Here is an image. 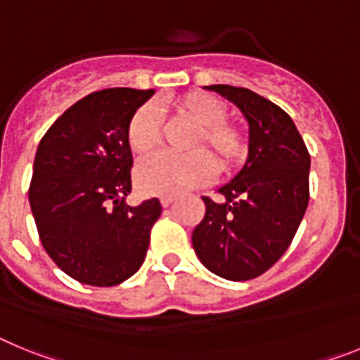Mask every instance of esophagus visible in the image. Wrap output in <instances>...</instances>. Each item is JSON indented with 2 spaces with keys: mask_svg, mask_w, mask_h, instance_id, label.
Instances as JSON below:
<instances>
[{
  "mask_svg": "<svg viewBox=\"0 0 360 360\" xmlns=\"http://www.w3.org/2000/svg\"><path fill=\"white\" fill-rule=\"evenodd\" d=\"M174 202H176L174 196H164V198H160V203L164 205V207H169V205H173Z\"/></svg>",
  "mask_w": 360,
  "mask_h": 360,
  "instance_id": "1",
  "label": "esophagus"
}]
</instances>
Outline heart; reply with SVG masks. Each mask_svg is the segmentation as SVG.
I'll list each match as a JSON object with an SVG mask.
<instances>
[{"label":"heart","instance_id":"1","mask_svg":"<svg viewBox=\"0 0 360 360\" xmlns=\"http://www.w3.org/2000/svg\"><path fill=\"white\" fill-rule=\"evenodd\" d=\"M174 111L195 124L189 155L157 153L139 164L135 180L144 195L178 196L209 184L219 171L231 173L249 157L250 139L245 126L227 120L229 106L205 91H187L174 98ZM164 120L155 104H144L133 113L128 124V144L139 155L158 148ZM210 149V153L205 151ZM215 157L212 159L210 155Z\"/></svg>","mask_w":360,"mask_h":360}]
</instances>
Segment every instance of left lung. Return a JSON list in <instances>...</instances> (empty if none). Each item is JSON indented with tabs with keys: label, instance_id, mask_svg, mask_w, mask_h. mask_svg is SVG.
<instances>
[{
	"label": "left lung",
	"instance_id": "left-lung-1",
	"mask_svg": "<svg viewBox=\"0 0 360 360\" xmlns=\"http://www.w3.org/2000/svg\"><path fill=\"white\" fill-rule=\"evenodd\" d=\"M205 88L240 108L250 149L240 173L218 189L224 202L202 198L205 216L193 231V247L212 274L247 281L266 272L294 240L310 198V153L272 101L238 86Z\"/></svg>",
	"mask_w": 360,
	"mask_h": 360
}]
</instances>
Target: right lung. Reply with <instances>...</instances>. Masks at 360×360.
Returning a JSON list of instances; mask_svg holds the SVG:
<instances>
[{"mask_svg":"<svg viewBox=\"0 0 360 360\" xmlns=\"http://www.w3.org/2000/svg\"><path fill=\"white\" fill-rule=\"evenodd\" d=\"M155 90L108 88L77 101L37 146L28 202L41 243L59 269L91 287H115L146 259L157 198L131 207L128 124Z\"/></svg>","mask_w":360,"mask_h":360,"instance_id":"add662e5","label":"right lung"}]
</instances>
